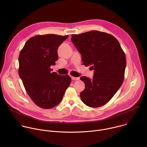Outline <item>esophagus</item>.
Listing matches in <instances>:
<instances>
[{
  "label": "esophagus",
  "mask_w": 147,
  "mask_h": 147,
  "mask_svg": "<svg viewBox=\"0 0 147 147\" xmlns=\"http://www.w3.org/2000/svg\"><path fill=\"white\" fill-rule=\"evenodd\" d=\"M71 79L73 80H78L80 79L79 77H71Z\"/></svg>",
  "instance_id": "1"
}]
</instances>
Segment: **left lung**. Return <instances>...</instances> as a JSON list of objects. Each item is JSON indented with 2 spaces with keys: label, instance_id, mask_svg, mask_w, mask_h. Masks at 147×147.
Returning a JSON list of instances; mask_svg holds the SVG:
<instances>
[{
  "label": "left lung",
  "instance_id": "obj_1",
  "mask_svg": "<svg viewBox=\"0 0 147 147\" xmlns=\"http://www.w3.org/2000/svg\"><path fill=\"white\" fill-rule=\"evenodd\" d=\"M71 36L82 64L94 70L92 79L81 77L86 87L80 98L88 107H102L122 85L126 66L124 52L116 38L106 32L93 30Z\"/></svg>",
  "mask_w": 147,
  "mask_h": 147
}]
</instances>
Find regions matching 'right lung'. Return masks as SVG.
Segmentation results:
<instances>
[{
  "mask_svg": "<svg viewBox=\"0 0 147 147\" xmlns=\"http://www.w3.org/2000/svg\"><path fill=\"white\" fill-rule=\"evenodd\" d=\"M68 36L36 35L26 42L20 53L19 76L29 96L41 108L57 105L71 83L69 76L59 75L50 68L56 65L57 49Z\"/></svg>",
  "mask_w": 147,
  "mask_h": 147,
  "instance_id": "obj_1",
  "label": "right lung"
}]
</instances>
